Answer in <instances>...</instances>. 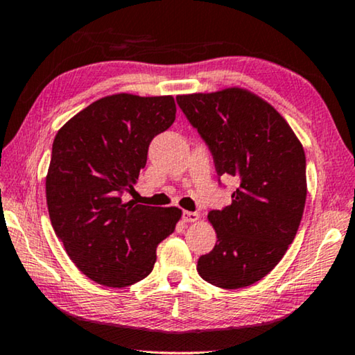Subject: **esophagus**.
Listing matches in <instances>:
<instances>
[{
  "mask_svg": "<svg viewBox=\"0 0 355 355\" xmlns=\"http://www.w3.org/2000/svg\"><path fill=\"white\" fill-rule=\"evenodd\" d=\"M198 213H195V211H184L182 213V219H184V223H195V220L198 219Z\"/></svg>",
  "mask_w": 355,
  "mask_h": 355,
  "instance_id": "1",
  "label": "esophagus"
}]
</instances>
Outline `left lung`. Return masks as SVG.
Returning <instances> with one entry per match:
<instances>
[{
  "label": "left lung",
  "instance_id": "obj_1",
  "mask_svg": "<svg viewBox=\"0 0 355 355\" xmlns=\"http://www.w3.org/2000/svg\"><path fill=\"white\" fill-rule=\"evenodd\" d=\"M179 109L207 144L214 169L239 187L232 203L211 209L214 248L197 270L219 288H243L280 263L300 227L306 203V155L288 123L248 91L176 97Z\"/></svg>",
  "mask_w": 355,
  "mask_h": 355
}]
</instances>
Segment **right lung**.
<instances>
[{
  "mask_svg": "<svg viewBox=\"0 0 355 355\" xmlns=\"http://www.w3.org/2000/svg\"><path fill=\"white\" fill-rule=\"evenodd\" d=\"M176 118L171 96L115 94L92 102L53 142L46 200L51 224L75 266L96 284L128 286L150 274L157 246L181 209L125 203L148 146Z\"/></svg>",
  "mask_w": 355,
  "mask_h": 355,
  "instance_id": "right-lung-1",
  "label": "right lung"
}]
</instances>
